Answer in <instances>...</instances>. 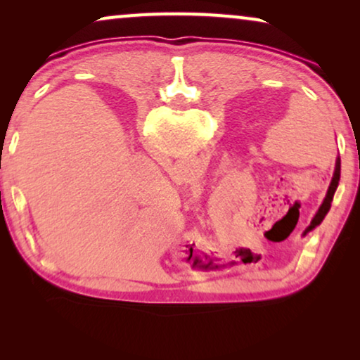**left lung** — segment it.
I'll use <instances>...</instances> for the list:
<instances>
[{
    "mask_svg": "<svg viewBox=\"0 0 360 360\" xmlns=\"http://www.w3.org/2000/svg\"><path fill=\"white\" fill-rule=\"evenodd\" d=\"M339 179H341V159H336V167H334V174H333V179H331V184L328 186V191H326V196H324L321 206H319V210L316 211V214L313 216L311 223L307 229H304L303 236H307L309 231H313L316 226L321 224V221L324 219V216L328 214L329 208H331V203H333V198H334V193H336V188L339 185Z\"/></svg>",
    "mask_w": 360,
    "mask_h": 360,
    "instance_id": "left-lung-1",
    "label": "left lung"
}]
</instances>
